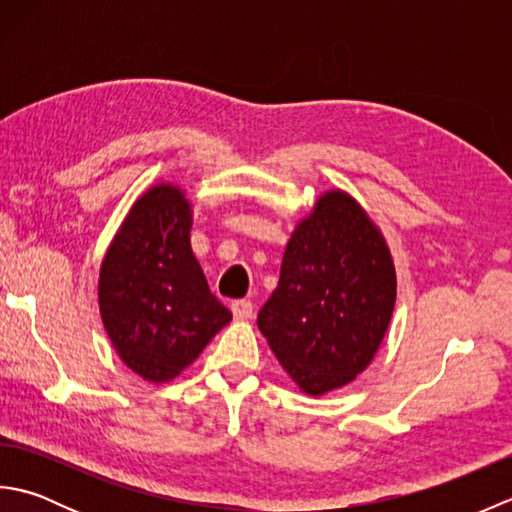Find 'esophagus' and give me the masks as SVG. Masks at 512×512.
<instances>
[{
    "instance_id": "esophagus-1",
    "label": "esophagus",
    "mask_w": 512,
    "mask_h": 512,
    "mask_svg": "<svg viewBox=\"0 0 512 512\" xmlns=\"http://www.w3.org/2000/svg\"><path fill=\"white\" fill-rule=\"evenodd\" d=\"M231 312H233V317L237 319V321H244V319H250L255 314V306L250 301H246V299H237V301H233L231 303Z\"/></svg>"
}]
</instances>
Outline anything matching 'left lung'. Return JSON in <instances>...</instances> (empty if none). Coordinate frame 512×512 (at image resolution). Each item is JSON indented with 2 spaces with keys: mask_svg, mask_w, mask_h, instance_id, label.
<instances>
[{
  "mask_svg": "<svg viewBox=\"0 0 512 512\" xmlns=\"http://www.w3.org/2000/svg\"><path fill=\"white\" fill-rule=\"evenodd\" d=\"M394 303L385 237L354 198L328 191L292 233L257 325L301 391L321 396L372 363Z\"/></svg>",
  "mask_w": 512,
  "mask_h": 512,
  "instance_id": "8db88e82",
  "label": "left lung"
}]
</instances>
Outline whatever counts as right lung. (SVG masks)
I'll use <instances>...</instances> for the list:
<instances>
[{
    "mask_svg": "<svg viewBox=\"0 0 512 512\" xmlns=\"http://www.w3.org/2000/svg\"><path fill=\"white\" fill-rule=\"evenodd\" d=\"M191 204L173 184L140 195L107 250L101 319L121 361L149 383H167L233 319L191 250Z\"/></svg>",
    "mask_w": 512,
    "mask_h": 512,
    "instance_id": "add662e5",
    "label": "right lung"
}]
</instances>
